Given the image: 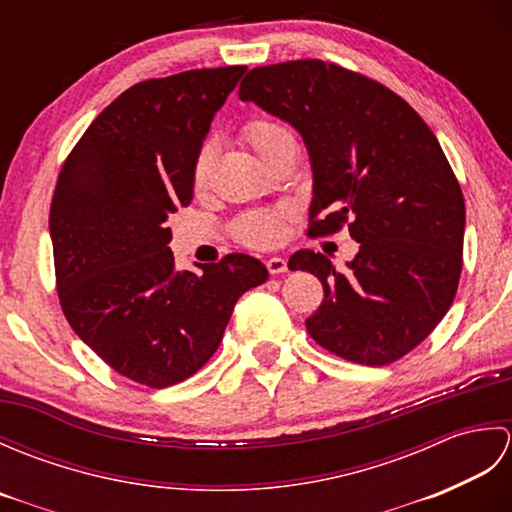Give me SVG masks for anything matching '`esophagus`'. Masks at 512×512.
<instances>
[{
    "label": "esophagus",
    "instance_id": "34e87169",
    "mask_svg": "<svg viewBox=\"0 0 512 512\" xmlns=\"http://www.w3.org/2000/svg\"><path fill=\"white\" fill-rule=\"evenodd\" d=\"M266 268H268L270 275H281V273H286V270H288V262L284 257H270L266 262Z\"/></svg>",
    "mask_w": 512,
    "mask_h": 512
}]
</instances>
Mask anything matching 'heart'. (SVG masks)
Segmentation results:
<instances>
[{
  "label": "heart",
  "instance_id": "heart-1",
  "mask_svg": "<svg viewBox=\"0 0 512 512\" xmlns=\"http://www.w3.org/2000/svg\"><path fill=\"white\" fill-rule=\"evenodd\" d=\"M290 129L284 123L270 121V118H257V121H250L244 127V138L250 143L259 156H264L270 147H275L279 140L290 138ZM215 149L211 143H204L193 160V171L191 178L195 187H204L206 180H209L211 165H213ZM286 209H266V211H250L239 217L235 222V235L242 244L246 246H275L281 242L286 231Z\"/></svg>",
  "mask_w": 512,
  "mask_h": 512
}]
</instances>
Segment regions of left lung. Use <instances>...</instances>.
<instances>
[{
  "mask_svg": "<svg viewBox=\"0 0 512 512\" xmlns=\"http://www.w3.org/2000/svg\"><path fill=\"white\" fill-rule=\"evenodd\" d=\"M239 99L306 140L308 235L347 224L361 244L341 270L308 248L290 257V270H308L323 286L306 319L310 336L352 363L398 361L449 312L462 273L464 195L436 134L383 83L319 59L250 70Z\"/></svg>",
  "mask_w": 512,
  "mask_h": 512,
  "instance_id": "8db88e82",
  "label": "left lung"
}]
</instances>
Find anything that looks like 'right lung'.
Listing matches in <instances>:
<instances>
[{
	"mask_svg": "<svg viewBox=\"0 0 512 512\" xmlns=\"http://www.w3.org/2000/svg\"><path fill=\"white\" fill-rule=\"evenodd\" d=\"M246 65L140 81L94 118L65 158L50 206L65 319L114 372L162 389L209 361L237 299L264 284L233 253L176 270L169 215L193 200V160Z\"/></svg>",
	"mask_w": 512,
	"mask_h": 512,
	"instance_id": "add662e5",
	"label": "right lung"
}]
</instances>
